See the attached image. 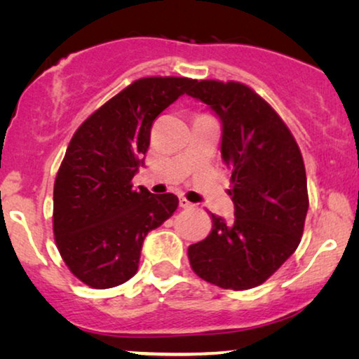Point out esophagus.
<instances>
[{"mask_svg": "<svg viewBox=\"0 0 359 359\" xmlns=\"http://www.w3.org/2000/svg\"><path fill=\"white\" fill-rule=\"evenodd\" d=\"M180 208H183V209H189V208H193V203H189L188 199L183 198V196H180Z\"/></svg>", "mask_w": 359, "mask_h": 359, "instance_id": "34e87169", "label": "esophagus"}]
</instances>
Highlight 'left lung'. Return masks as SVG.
Returning <instances> with one entry per match:
<instances>
[{"mask_svg":"<svg viewBox=\"0 0 359 359\" xmlns=\"http://www.w3.org/2000/svg\"><path fill=\"white\" fill-rule=\"evenodd\" d=\"M189 96L222 124L224 163L232 170L233 222L212 215V230L188 258L204 281L243 291L263 284L296 252L309 209L297 142L278 112L237 81H196Z\"/></svg>","mask_w":359,"mask_h":359,"instance_id":"left-lung-1","label":"left lung"}]
</instances>
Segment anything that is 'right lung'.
I'll return each mask as SVG.
<instances>
[{"label":"right lung","mask_w":359,"mask_h":359,"mask_svg":"<svg viewBox=\"0 0 359 359\" xmlns=\"http://www.w3.org/2000/svg\"><path fill=\"white\" fill-rule=\"evenodd\" d=\"M196 83L135 80L93 112L68 144L53 184V235L68 269L95 289L129 281L142 243L178 208L175 194L132 189L154 121Z\"/></svg>","instance_id":"add662e5"}]
</instances>
